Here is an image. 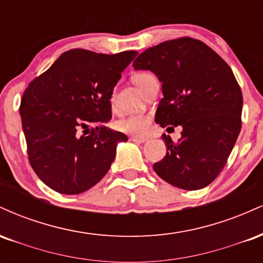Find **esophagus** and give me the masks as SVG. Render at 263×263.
Instances as JSON below:
<instances>
[{
  "label": "esophagus",
  "instance_id": "34e87169",
  "mask_svg": "<svg viewBox=\"0 0 263 263\" xmlns=\"http://www.w3.org/2000/svg\"><path fill=\"white\" fill-rule=\"evenodd\" d=\"M131 141L137 142V143H143V142L147 141V138L146 137H138V136H134V137H131Z\"/></svg>",
  "mask_w": 263,
  "mask_h": 263
}]
</instances>
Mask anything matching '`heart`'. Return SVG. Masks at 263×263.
<instances>
[{
    "label": "heart",
    "mask_w": 263,
    "mask_h": 263,
    "mask_svg": "<svg viewBox=\"0 0 263 263\" xmlns=\"http://www.w3.org/2000/svg\"><path fill=\"white\" fill-rule=\"evenodd\" d=\"M153 75L148 73H138L134 77V83L138 87H141L146 84V81L152 78ZM111 104H114V96H111ZM151 125V120L148 116L141 114H134L128 115V116L123 117V119L119 120L116 123L117 128L120 131L126 132V134L131 135H137V136H143L148 132Z\"/></svg>",
    "instance_id": "obj_1"
}]
</instances>
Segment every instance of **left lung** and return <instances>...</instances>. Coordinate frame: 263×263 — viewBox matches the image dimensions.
<instances>
[{
  "label": "left lung",
  "instance_id": "obj_1",
  "mask_svg": "<svg viewBox=\"0 0 263 263\" xmlns=\"http://www.w3.org/2000/svg\"><path fill=\"white\" fill-rule=\"evenodd\" d=\"M134 68L151 70L162 83L155 121L167 131L183 127L178 142L162 135L167 155L153 170L177 188H205L225 167L241 129L242 92L231 68L189 37L148 48Z\"/></svg>",
  "mask_w": 263,
  "mask_h": 263
}]
</instances>
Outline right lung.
<instances>
[{
  "label": "right lung",
  "mask_w": 263,
  "mask_h": 263,
  "mask_svg": "<svg viewBox=\"0 0 263 263\" xmlns=\"http://www.w3.org/2000/svg\"><path fill=\"white\" fill-rule=\"evenodd\" d=\"M136 50L63 53L29 84L20 114L28 159L39 179L60 194H80L104 178L127 136L107 128L111 95Z\"/></svg>",
  "instance_id": "add662e5"
}]
</instances>
